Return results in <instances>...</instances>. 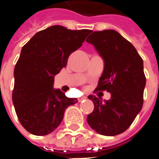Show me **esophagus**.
<instances>
[{"label": "esophagus", "instance_id": "1", "mask_svg": "<svg viewBox=\"0 0 159 159\" xmlns=\"http://www.w3.org/2000/svg\"><path fill=\"white\" fill-rule=\"evenodd\" d=\"M86 99V97H82V98H78V102H83L84 100Z\"/></svg>", "mask_w": 159, "mask_h": 159}]
</instances>
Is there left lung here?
Segmentation results:
<instances>
[{
    "instance_id": "1",
    "label": "left lung",
    "mask_w": 159,
    "mask_h": 159,
    "mask_svg": "<svg viewBox=\"0 0 159 159\" xmlns=\"http://www.w3.org/2000/svg\"><path fill=\"white\" fill-rule=\"evenodd\" d=\"M86 42L93 45L104 61L96 90H107L111 95L110 100L103 101L89 96L95 107L87 122L98 134L116 136L129 128L143 107L146 83L143 59L116 30L92 32Z\"/></svg>"
}]
</instances>
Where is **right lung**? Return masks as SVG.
Wrapping results in <instances>:
<instances>
[{
    "label": "right lung",
    "instance_id": "right-lung-1",
    "mask_svg": "<svg viewBox=\"0 0 159 159\" xmlns=\"http://www.w3.org/2000/svg\"><path fill=\"white\" fill-rule=\"evenodd\" d=\"M90 32L51 26L37 32L22 47L14 70L12 100L18 119L30 133H51L61 123L66 109L77 102L76 98H67L53 88L54 77Z\"/></svg>",
    "mask_w": 159,
    "mask_h": 159
}]
</instances>
